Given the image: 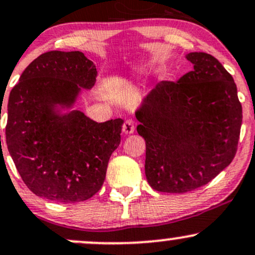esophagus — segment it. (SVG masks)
<instances>
[{
  "label": "esophagus",
  "instance_id": "obj_1",
  "mask_svg": "<svg viewBox=\"0 0 255 255\" xmlns=\"http://www.w3.org/2000/svg\"><path fill=\"white\" fill-rule=\"evenodd\" d=\"M122 130L126 135L134 133V130H135V123H134L133 120H129V119L126 120V122L123 123Z\"/></svg>",
  "mask_w": 255,
  "mask_h": 255
}]
</instances>
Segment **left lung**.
I'll return each mask as SVG.
<instances>
[{
    "instance_id": "left-lung-1",
    "label": "left lung",
    "mask_w": 255,
    "mask_h": 255,
    "mask_svg": "<svg viewBox=\"0 0 255 255\" xmlns=\"http://www.w3.org/2000/svg\"><path fill=\"white\" fill-rule=\"evenodd\" d=\"M194 70L162 81L135 110L146 142L145 175L156 191L184 194L208 184L235 157L242 106L234 78L211 54L187 53Z\"/></svg>"
}]
</instances>
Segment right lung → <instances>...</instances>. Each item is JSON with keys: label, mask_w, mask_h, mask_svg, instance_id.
<instances>
[{"label": "right lung", "mask_w": 255, "mask_h": 255, "mask_svg": "<svg viewBox=\"0 0 255 255\" xmlns=\"http://www.w3.org/2000/svg\"><path fill=\"white\" fill-rule=\"evenodd\" d=\"M97 74L82 52L52 50L36 58L10 91L7 147L25 185L40 197L81 202L104 183L123 120L98 123L74 110Z\"/></svg>", "instance_id": "right-lung-1"}]
</instances>
